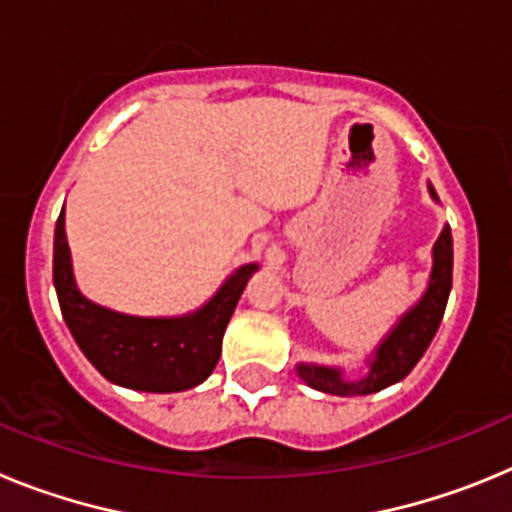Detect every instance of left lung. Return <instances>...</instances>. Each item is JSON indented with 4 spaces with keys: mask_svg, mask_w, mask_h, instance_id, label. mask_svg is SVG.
Listing matches in <instances>:
<instances>
[{
    "mask_svg": "<svg viewBox=\"0 0 512 512\" xmlns=\"http://www.w3.org/2000/svg\"><path fill=\"white\" fill-rule=\"evenodd\" d=\"M428 192L438 202L436 189L428 187ZM451 274H454V243H451V228L443 225L436 246H433V269L428 287H425L423 297L402 315L400 323L379 343L374 356L369 359V374L361 377L359 382H348L343 379L341 369L318 364H297V374L310 384L312 390L341 397L372 395V392L405 379L413 372L420 356L425 354V348L431 346L438 325H441L451 292Z\"/></svg>",
    "mask_w": 512,
    "mask_h": 512,
    "instance_id": "left-lung-1",
    "label": "left lung"
}]
</instances>
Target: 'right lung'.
Returning <instances> with one entry per match:
<instances>
[{"label":"right lung","mask_w":512,"mask_h":512,"mask_svg":"<svg viewBox=\"0 0 512 512\" xmlns=\"http://www.w3.org/2000/svg\"><path fill=\"white\" fill-rule=\"evenodd\" d=\"M63 210L53 235V284L71 336L99 374L140 392H182L205 382L223 333L259 264L233 271L200 310L182 318H135L87 300L76 287Z\"/></svg>","instance_id":"add662e5"}]
</instances>
